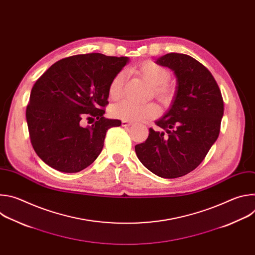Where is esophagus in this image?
<instances>
[{"label":"esophagus","mask_w":255,"mask_h":255,"mask_svg":"<svg viewBox=\"0 0 255 255\" xmlns=\"http://www.w3.org/2000/svg\"><path fill=\"white\" fill-rule=\"evenodd\" d=\"M121 124H122L123 127H127V126H130L132 123H131V122H128V121H122Z\"/></svg>","instance_id":"34e87169"}]
</instances>
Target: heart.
Returning a JSON list of instances; mask_svg holds the SVG:
<instances>
[{"label":"heart","mask_w":255,"mask_h":255,"mask_svg":"<svg viewBox=\"0 0 255 255\" xmlns=\"http://www.w3.org/2000/svg\"><path fill=\"white\" fill-rule=\"evenodd\" d=\"M149 86H151L153 95L158 101L164 105L169 104L173 98L174 90L167 83L170 74L167 68L159 65L151 60L144 61L132 68ZM126 76L123 71L118 72L112 80L109 87V96L111 99L117 100L122 95ZM110 114L112 117L123 121H140L156 117L159 110L154 104H135L129 101H122L112 106Z\"/></svg>","instance_id":"heart-1"}]
</instances>
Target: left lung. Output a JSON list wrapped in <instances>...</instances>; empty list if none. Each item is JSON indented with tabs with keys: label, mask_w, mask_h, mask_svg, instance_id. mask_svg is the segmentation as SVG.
<instances>
[{
	"label": "left lung",
	"mask_w": 255,
	"mask_h": 255,
	"mask_svg": "<svg viewBox=\"0 0 255 255\" xmlns=\"http://www.w3.org/2000/svg\"><path fill=\"white\" fill-rule=\"evenodd\" d=\"M156 63L173 71L175 92L168 110L155 121L162 131L150 128L135 152L154 174L175 178L194 170L216 142L224 103L211 72L190 55L167 53Z\"/></svg>",
	"instance_id": "8db88e82"
}]
</instances>
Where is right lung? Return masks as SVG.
Returning a JSON list of instances; mask_svg holds the SVG:
<instances>
[{
  "label": "right lung",
  "instance_id": "right-lung-1",
  "mask_svg": "<svg viewBox=\"0 0 255 255\" xmlns=\"http://www.w3.org/2000/svg\"><path fill=\"white\" fill-rule=\"evenodd\" d=\"M129 62L126 56L89 53L52 64L31 90L26 120L32 146L47 165L61 172H79L101 153L108 129L120 120L104 117L109 87ZM85 117L96 118L83 128Z\"/></svg>",
  "mask_w": 255,
  "mask_h": 255
}]
</instances>
